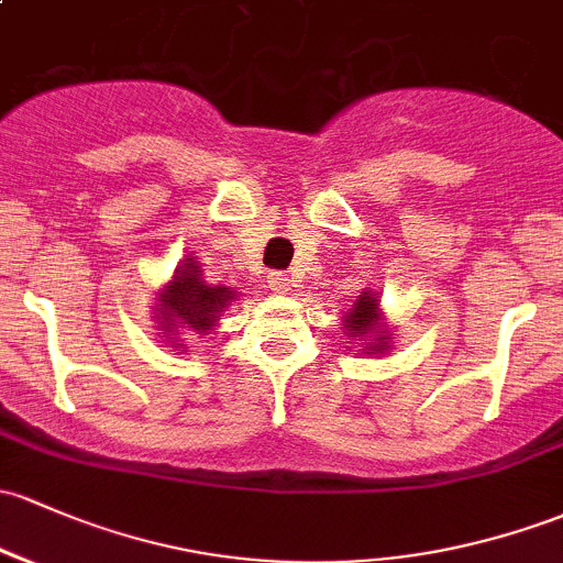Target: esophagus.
I'll return each instance as SVG.
<instances>
[{
    "mask_svg": "<svg viewBox=\"0 0 563 563\" xmlns=\"http://www.w3.org/2000/svg\"><path fill=\"white\" fill-rule=\"evenodd\" d=\"M268 287H271V292L287 295L289 289H292V284H289V276L287 274H271L268 276Z\"/></svg>",
    "mask_w": 563,
    "mask_h": 563,
    "instance_id": "obj_1",
    "label": "esophagus"
}]
</instances>
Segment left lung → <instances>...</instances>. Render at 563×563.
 <instances>
[{"label":"left lung","instance_id":"8db88e82","mask_svg":"<svg viewBox=\"0 0 563 563\" xmlns=\"http://www.w3.org/2000/svg\"><path fill=\"white\" fill-rule=\"evenodd\" d=\"M341 330L349 343H362L360 354L384 356L391 349V328L380 311V292L371 287L362 289L356 300L341 317Z\"/></svg>","mask_w":563,"mask_h":563}]
</instances>
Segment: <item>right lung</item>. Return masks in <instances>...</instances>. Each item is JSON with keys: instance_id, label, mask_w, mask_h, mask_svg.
Here are the masks:
<instances>
[{"instance_id": "1", "label": "right lung", "mask_w": 563, "mask_h": 563, "mask_svg": "<svg viewBox=\"0 0 563 563\" xmlns=\"http://www.w3.org/2000/svg\"><path fill=\"white\" fill-rule=\"evenodd\" d=\"M239 300L233 287L203 282V271L198 257L185 255L179 260L177 271L155 295L153 322L158 330L161 343L183 354L187 343L183 335H211L220 324L222 313Z\"/></svg>"}]
</instances>
